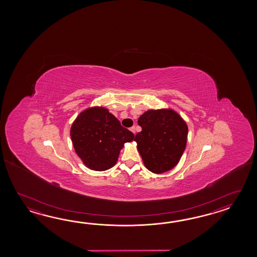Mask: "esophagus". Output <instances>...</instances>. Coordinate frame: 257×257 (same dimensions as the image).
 I'll return each mask as SVG.
<instances>
[{
	"label": "esophagus",
	"mask_w": 257,
	"mask_h": 257,
	"mask_svg": "<svg viewBox=\"0 0 257 257\" xmlns=\"http://www.w3.org/2000/svg\"><path fill=\"white\" fill-rule=\"evenodd\" d=\"M131 131L132 133H134V134H135V133H136V128H135V126H131Z\"/></svg>",
	"instance_id": "esophagus-1"
}]
</instances>
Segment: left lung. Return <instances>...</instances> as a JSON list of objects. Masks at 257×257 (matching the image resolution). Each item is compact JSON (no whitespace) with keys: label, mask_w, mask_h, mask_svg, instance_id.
Masks as SVG:
<instances>
[{"label":"left lung","mask_w":257,"mask_h":257,"mask_svg":"<svg viewBox=\"0 0 257 257\" xmlns=\"http://www.w3.org/2000/svg\"><path fill=\"white\" fill-rule=\"evenodd\" d=\"M142 131L134 141L143 164L154 174H162L178 164L186 145L187 126L174 110H149L138 120Z\"/></svg>","instance_id":"obj_1"}]
</instances>
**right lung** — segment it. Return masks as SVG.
<instances>
[{"mask_svg":"<svg viewBox=\"0 0 257 257\" xmlns=\"http://www.w3.org/2000/svg\"><path fill=\"white\" fill-rule=\"evenodd\" d=\"M74 150L83 164L94 171L115 165L124 143L134 134L104 107H92L77 116L71 128Z\"/></svg>","mask_w":257,"mask_h":257,"instance_id":"1","label":"right lung"}]
</instances>
